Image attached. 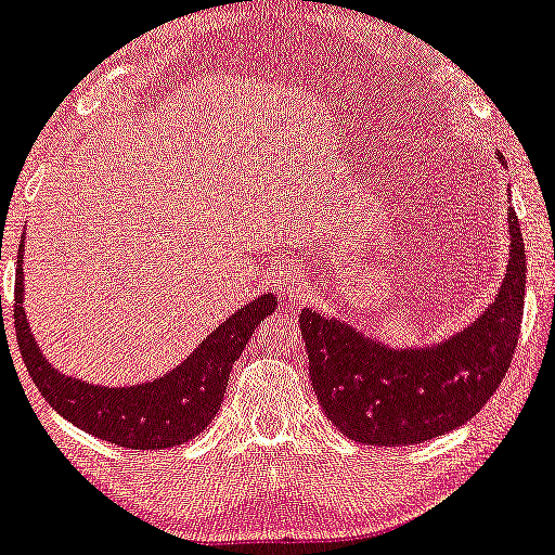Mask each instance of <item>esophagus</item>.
<instances>
[{"instance_id":"34e87169","label":"esophagus","mask_w":555,"mask_h":555,"mask_svg":"<svg viewBox=\"0 0 555 555\" xmlns=\"http://www.w3.org/2000/svg\"><path fill=\"white\" fill-rule=\"evenodd\" d=\"M292 284H295V279H292V271H276L273 273V287L276 289H289L292 292Z\"/></svg>"}]
</instances>
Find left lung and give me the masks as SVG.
Segmentation results:
<instances>
[{
  "label": "left lung",
  "instance_id": "obj_1",
  "mask_svg": "<svg viewBox=\"0 0 555 555\" xmlns=\"http://www.w3.org/2000/svg\"><path fill=\"white\" fill-rule=\"evenodd\" d=\"M508 242L495 300L440 343L392 347L343 319L302 308L310 385L345 437L363 446H418L477 416L511 366L525 315L527 260L514 210Z\"/></svg>",
  "mask_w": 555,
  "mask_h": 555
}]
</instances>
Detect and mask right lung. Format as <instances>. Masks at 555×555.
Listing matches in <instances>:
<instances>
[{
    "label": "right lung",
    "mask_w": 555,
    "mask_h": 555,
    "mask_svg": "<svg viewBox=\"0 0 555 555\" xmlns=\"http://www.w3.org/2000/svg\"><path fill=\"white\" fill-rule=\"evenodd\" d=\"M23 258V245L17 249ZM23 266L15 273V332L30 379L44 400L78 429L131 450H166L194 440L221 411L231 366L260 321L276 310V297L260 295L229 315L192 356L160 379L133 387H102L60 374L30 334L23 310Z\"/></svg>",
    "instance_id": "obj_1"
}]
</instances>
